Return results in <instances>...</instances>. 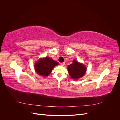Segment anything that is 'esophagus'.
<instances>
[{"label":"esophagus","mask_w":120,"mask_h":120,"mask_svg":"<svg viewBox=\"0 0 120 120\" xmlns=\"http://www.w3.org/2000/svg\"><path fill=\"white\" fill-rule=\"evenodd\" d=\"M64 64H65V63H64H64H60V65H61V66H64Z\"/></svg>","instance_id":"esophagus-1"}]
</instances>
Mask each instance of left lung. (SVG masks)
<instances>
[{
	"label": "left lung",
	"mask_w": 120,
	"mask_h": 120,
	"mask_svg": "<svg viewBox=\"0 0 120 120\" xmlns=\"http://www.w3.org/2000/svg\"><path fill=\"white\" fill-rule=\"evenodd\" d=\"M68 69L70 77L74 79H78L82 77L86 71V67L76 60H74L72 63L68 66Z\"/></svg>",
	"instance_id": "obj_1"
}]
</instances>
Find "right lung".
Returning a JSON list of instances; mask_svg holds the SVG:
<instances>
[{
	"mask_svg": "<svg viewBox=\"0 0 120 120\" xmlns=\"http://www.w3.org/2000/svg\"><path fill=\"white\" fill-rule=\"evenodd\" d=\"M59 63L49 57L40 59L34 64V68L37 73L43 77H47Z\"/></svg>",
	"mask_w": 120,
	"mask_h": 120,
	"instance_id": "1",
	"label": "right lung"
}]
</instances>
